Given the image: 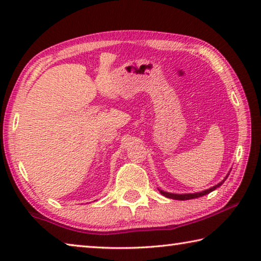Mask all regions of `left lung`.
I'll use <instances>...</instances> for the list:
<instances>
[{
  "label": "left lung",
  "instance_id": "1",
  "mask_svg": "<svg viewBox=\"0 0 261 261\" xmlns=\"http://www.w3.org/2000/svg\"><path fill=\"white\" fill-rule=\"evenodd\" d=\"M223 182H224V180H223ZM223 182L219 183L218 185H215V187L211 188V189H208V190H205V191H202V192H198V193L174 194V193H168V192H165V191H161V190H160V192H161V194H163V196H165V197H167V198H171V199H176V200H189V199H194V198H199V197L205 196V194L212 192V191H213V190H215L216 188H219L220 185H222V183H223Z\"/></svg>",
  "mask_w": 261,
  "mask_h": 261
}]
</instances>
